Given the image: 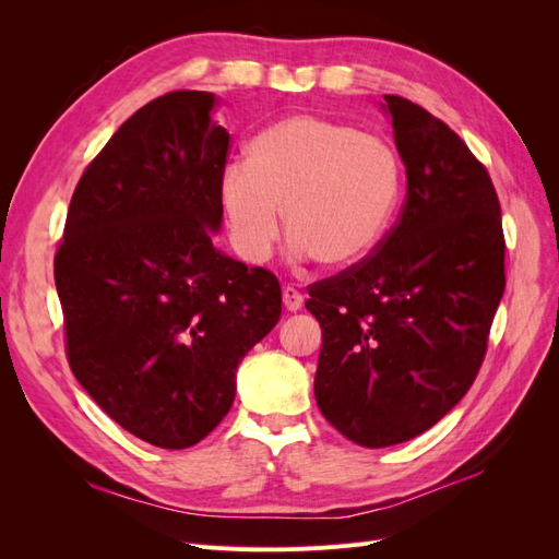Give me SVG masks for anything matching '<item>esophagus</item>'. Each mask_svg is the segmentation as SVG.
<instances>
[{"label":"esophagus","mask_w":559,"mask_h":559,"mask_svg":"<svg viewBox=\"0 0 559 559\" xmlns=\"http://www.w3.org/2000/svg\"><path fill=\"white\" fill-rule=\"evenodd\" d=\"M282 300H284V308L289 312H296L302 308V294L298 289H294V286H284Z\"/></svg>","instance_id":"obj_1"}]
</instances>
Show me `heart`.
I'll use <instances>...</instances> for the list:
<instances>
[{"label": "heart", "instance_id": "heart-1", "mask_svg": "<svg viewBox=\"0 0 559 559\" xmlns=\"http://www.w3.org/2000/svg\"><path fill=\"white\" fill-rule=\"evenodd\" d=\"M401 167L378 134L314 114L286 116L251 140L247 165L230 163L218 198L235 251L263 263L284 226L289 253L326 270L361 263L394 214Z\"/></svg>", "mask_w": 559, "mask_h": 559}]
</instances>
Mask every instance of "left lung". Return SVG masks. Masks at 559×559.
I'll return each mask as SVG.
<instances>
[{
	"label": "left lung",
	"instance_id": "1",
	"mask_svg": "<svg viewBox=\"0 0 559 559\" xmlns=\"http://www.w3.org/2000/svg\"><path fill=\"white\" fill-rule=\"evenodd\" d=\"M384 103L408 179L399 222L306 302L321 326L317 405L364 448L411 441L462 401L506 286L485 165L441 118L399 95Z\"/></svg>",
	"mask_w": 559,
	"mask_h": 559
}]
</instances>
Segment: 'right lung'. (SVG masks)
Masks as SVG:
<instances>
[{
    "label": "right lung",
    "instance_id": "add662e5",
    "mask_svg": "<svg viewBox=\"0 0 559 559\" xmlns=\"http://www.w3.org/2000/svg\"><path fill=\"white\" fill-rule=\"evenodd\" d=\"M214 105L175 91L134 111L81 175L56 253L74 378L165 450L226 417L240 361L282 314L277 277L212 245L230 146Z\"/></svg>",
    "mask_w": 559,
    "mask_h": 559
}]
</instances>
